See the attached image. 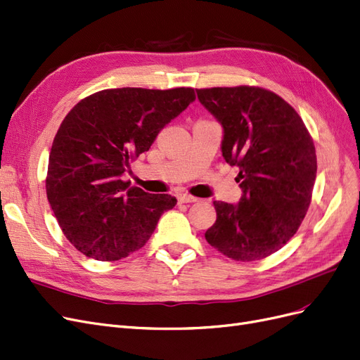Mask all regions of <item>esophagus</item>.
Listing matches in <instances>:
<instances>
[{
	"instance_id": "esophagus-1",
	"label": "esophagus",
	"mask_w": 360,
	"mask_h": 360,
	"mask_svg": "<svg viewBox=\"0 0 360 360\" xmlns=\"http://www.w3.org/2000/svg\"><path fill=\"white\" fill-rule=\"evenodd\" d=\"M179 202L180 204H192V202H198V198L188 195V193H183L179 196Z\"/></svg>"
}]
</instances>
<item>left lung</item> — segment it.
Segmentation results:
<instances>
[{"label": "left lung", "instance_id": "8db88e82", "mask_svg": "<svg viewBox=\"0 0 360 360\" xmlns=\"http://www.w3.org/2000/svg\"><path fill=\"white\" fill-rule=\"evenodd\" d=\"M223 127L221 155L240 168L238 205L214 201L217 219L205 240L220 253L250 262L286 244L307 214L317 172L316 147L296 110L259 86L196 89Z\"/></svg>", "mask_w": 360, "mask_h": 360}]
</instances>
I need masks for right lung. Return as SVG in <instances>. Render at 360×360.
<instances>
[{"instance_id": "1", "label": "right lung", "mask_w": 360, "mask_h": 360, "mask_svg": "<svg viewBox=\"0 0 360 360\" xmlns=\"http://www.w3.org/2000/svg\"><path fill=\"white\" fill-rule=\"evenodd\" d=\"M195 98L193 88L104 89L68 111L49 155L46 193L80 253L96 260L127 257L177 204L174 196L147 193L122 176Z\"/></svg>"}]
</instances>
